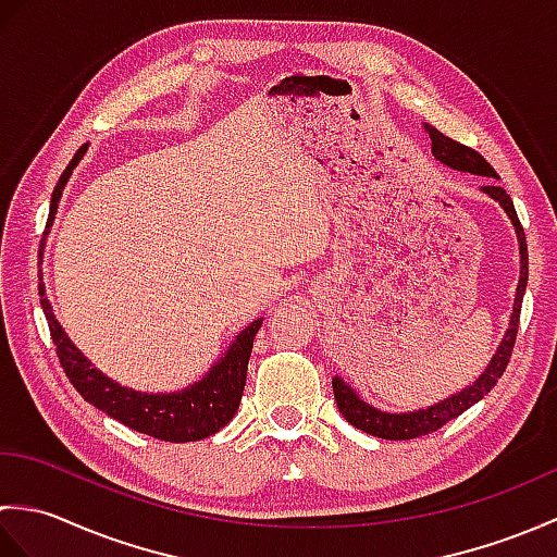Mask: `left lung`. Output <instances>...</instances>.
<instances>
[{"label":"left lung","instance_id":"8db88e82","mask_svg":"<svg viewBox=\"0 0 557 557\" xmlns=\"http://www.w3.org/2000/svg\"><path fill=\"white\" fill-rule=\"evenodd\" d=\"M425 132H429L431 140H433L435 160H441L443 164H447V168H455L459 172L481 174V176H498L491 164L483 160L481 152H476L474 148L459 144V140L447 138L431 124H425ZM481 188L491 198L498 200L503 210L510 215V220L515 224V232H517V239H519V253H522V272H519L512 321H510V327H507L505 339L500 342L498 351H495L493 361L488 363V369L483 371V375L474 385H469L467 389H461L459 395H453L449 399L441 401V405H433L429 409H419V411H409V413H385L381 409L366 405V401L359 399V395L354 393L349 385H345L342 377H335L333 389H335L337 409L342 411V417H345L351 425H357V429L363 433L375 435V437H385V441H411V437H421V435H429L437 429H443L447 421L457 419L459 413H465L471 405H476L483 395H488L495 387V383H498V377L505 373L507 363H510L517 330H519V313H522V299H524V289H527V280H529L527 236H524L522 222H519V218H517L512 198L507 196L505 188L495 186V184L481 186Z\"/></svg>","mask_w":557,"mask_h":557}]
</instances>
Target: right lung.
I'll list each match as a JSON object with an SVG mask.
<instances>
[{
  "instance_id": "1",
  "label": "right lung",
  "mask_w": 557,
  "mask_h": 557,
  "mask_svg": "<svg viewBox=\"0 0 557 557\" xmlns=\"http://www.w3.org/2000/svg\"><path fill=\"white\" fill-rule=\"evenodd\" d=\"M86 148L88 146H81L76 150L74 160L69 162L64 174L59 176V184L54 186L50 203V222L57 212L59 198H62V188L69 182L71 172H74L76 162L83 158ZM50 222H47V227H50ZM38 292L47 325H50V337L57 347L59 363H62L71 385H74L78 389V395L90 401L92 407H98L100 411L108 413V417L122 421L132 431L152 435L158 437V441L168 443H194L200 441V437H208L224 429V425L232 421L236 409H239L248 371V357H251L253 337L263 321H253L248 325L200 383L176 395H140L134 393V389L116 385L110 377H104L98 369H92L90 361L71 345L62 325L57 323V318L50 309V301L45 297L42 280L38 285Z\"/></svg>"
}]
</instances>
